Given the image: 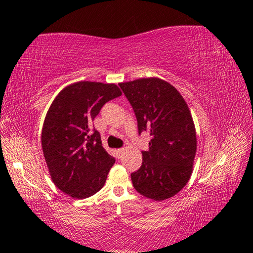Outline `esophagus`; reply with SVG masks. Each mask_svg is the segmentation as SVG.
<instances>
[{
  "instance_id": "esophagus-1",
  "label": "esophagus",
  "mask_w": 253,
  "mask_h": 253,
  "mask_svg": "<svg viewBox=\"0 0 253 253\" xmlns=\"http://www.w3.org/2000/svg\"><path fill=\"white\" fill-rule=\"evenodd\" d=\"M123 151H124V149H116V153L120 155V154H122L123 153Z\"/></svg>"
}]
</instances>
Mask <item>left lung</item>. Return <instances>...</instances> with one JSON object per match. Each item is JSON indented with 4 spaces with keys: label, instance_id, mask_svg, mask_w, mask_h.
Here are the masks:
<instances>
[{
    "label": "left lung",
    "instance_id": "8db88e82",
    "mask_svg": "<svg viewBox=\"0 0 253 253\" xmlns=\"http://www.w3.org/2000/svg\"><path fill=\"white\" fill-rule=\"evenodd\" d=\"M130 102L139 133L150 131L149 151L131 174L140 195L163 201L178 193L189 180L197 152V133L189 107L174 85L158 77L118 84Z\"/></svg>",
    "mask_w": 253,
    "mask_h": 253
}]
</instances>
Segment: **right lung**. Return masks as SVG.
Here are the masks:
<instances>
[{
  "mask_svg": "<svg viewBox=\"0 0 253 253\" xmlns=\"http://www.w3.org/2000/svg\"><path fill=\"white\" fill-rule=\"evenodd\" d=\"M122 95L115 84L77 82L63 88L47 111L41 146L54 185L74 199L102 189L115 159L102 147L93 120L107 101Z\"/></svg>",
  "mask_w": 253,
  "mask_h": 253,
  "instance_id": "obj_1",
  "label": "right lung"
}]
</instances>
